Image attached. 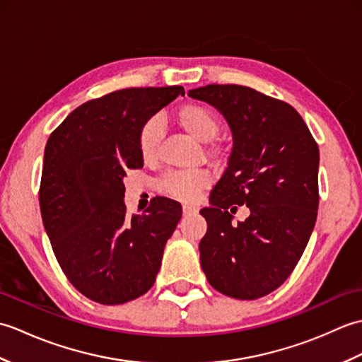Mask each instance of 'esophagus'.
Instances as JSON below:
<instances>
[{
  "label": "esophagus",
  "instance_id": "esophagus-1",
  "mask_svg": "<svg viewBox=\"0 0 362 362\" xmlns=\"http://www.w3.org/2000/svg\"><path fill=\"white\" fill-rule=\"evenodd\" d=\"M199 210H197V206H194V205H183V214H185V216H189V214H196Z\"/></svg>",
  "mask_w": 362,
  "mask_h": 362
}]
</instances>
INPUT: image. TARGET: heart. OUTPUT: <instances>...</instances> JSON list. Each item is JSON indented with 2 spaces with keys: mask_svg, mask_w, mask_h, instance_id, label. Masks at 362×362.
<instances>
[{
  "mask_svg": "<svg viewBox=\"0 0 362 362\" xmlns=\"http://www.w3.org/2000/svg\"><path fill=\"white\" fill-rule=\"evenodd\" d=\"M177 122L197 141H210L219 130L218 117L202 104L182 105L177 112ZM161 135H163V122L160 118H151L144 122L138 136V148L144 160L156 157ZM209 185L210 175L205 171H169L158 180L161 193L183 202L196 201Z\"/></svg>",
  "mask_w": 362,
  "mask_h": 362,
  "instance_id": "heart-1",
  "label": "heart"
}]
</instances>
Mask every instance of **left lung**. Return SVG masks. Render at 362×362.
Masks as SVG:
<instances>
[{"label": "left lung", "mask_w": 362, "mask_h": 362, "mask_svg": "<svg viewBox=\"0 0 362 362\" xmlns=\"http://www.w3.org/2000/svg\"><path fill=\"white\" fill-rule=\"evenodd\" d=\"M188 96L213 105L232 130L233 149L210 206L201 266L221 294L267 296L294 271L319 206V148L294 107L243 86H205ZM236 204L250 218L231 224Z\"/></svg>", "instance_id": "1"}]
</instances>
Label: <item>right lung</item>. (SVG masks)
I'll use <instances>...</instances> for the list:
<instances>
[{
  "mask_svg": "<svg viewBox=\"0 0 362 362\" xmlns=\"http://www.w3.org/2000/svg\"><path fill=\"white\" fill-rule=\"evenodd\" d=\"M179 95V86L113 91L79 105L46 143L43 226L66 279L93 302L126 303L156 281L182 206L156 197L129 216L124 177L143 168V124Z\"/></svg>",
  "mask_w": 362,
  "mask_h": 362,
  "instance_id": "right-lung-1",
  "label": "right lung"
}]
</instances>
